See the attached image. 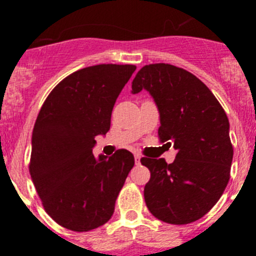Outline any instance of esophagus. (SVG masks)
Instances as JSON below:
<instances>
[{
    "label": "esophagus",
    "instance_id": "34e87169",
    "mask_svg": "<svg viewBox=\"0 0 256 256\" xmlns=\"http://www.w3.org/2000/svg\"><path fill=\"white\" fill-rule=\"evenodd\" d=\"M140 158H141L140 154H135V162H136V164H140Z\"/></svg>",
    "mask_w": 256,
    "mask_h": 256
}]
</instances>
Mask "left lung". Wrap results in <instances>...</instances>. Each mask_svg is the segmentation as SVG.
<instances>
[{
	"label": "left lung",
	"mask_w": 256,
	"mask_h": 256,
	"mask_svg": "<svg viewBox=\"0 0 256 256\" xmlns=\"http://www.w3.org/2000/svg\"><path fill=\"white\" fill-rule=\"evenodd\" d=\"M142 89L158 108L160 142L174 144L177 151L172 164L164 158L140 160L151 174L144 202L164 223H192L213 208L230 178L228 118L202 80L171 64L142 66L132 80V92Z\"/></svg>",
	"instance_id": "1"
}]
</instances>
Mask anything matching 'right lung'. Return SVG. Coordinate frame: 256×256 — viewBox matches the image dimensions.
<instances>
[{
	"mask_svg": "<svg viewBox=\"0 0 256 256\" xmlns=\"http://www.w3.org/2000/svg\"><path fill=\"white\" fill-rule=\"evenodd\" d=\"M136 66L99 64L74 72L49 92L32 134L30 174L44 210L59 226L89 232L112 218L118 192L135 164L120 148L95 158L98 135Z\"/></svg>",
	"mask_w": 256,
	"mask_h": 256,
	"instance_id": "add662e5",
	"label": "right lung"
}]
</instances>
